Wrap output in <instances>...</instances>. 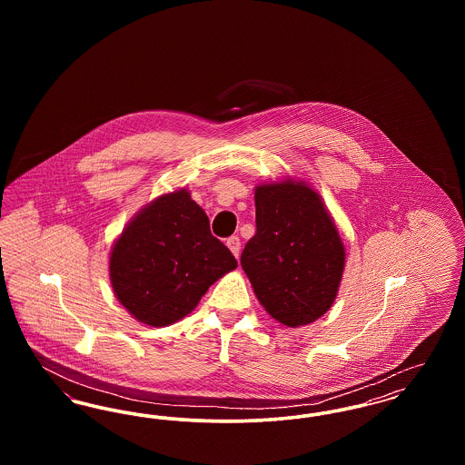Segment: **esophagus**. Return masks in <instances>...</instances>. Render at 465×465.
<instances>
[{"mask_svg":"<svg viewBox=\"0 0 465 465\" xmlns=\"http://www.w3.org/2000/svg\"><path fill=\"white\" fill-rule=\"evenodd\" d=\"M226 245H228V249L233 252V256L239 258V254H241V239H239L237 235H232V237L226 241Z\"/></svg>","mask_w":465,"mask_h":465,"instance_id":"34e87169","label":"esophagus"}]
</instances>
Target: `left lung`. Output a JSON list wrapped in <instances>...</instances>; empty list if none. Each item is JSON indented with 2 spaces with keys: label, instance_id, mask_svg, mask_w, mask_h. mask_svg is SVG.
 Instances as JSON below:
<instances>
[{
  "label": "left lung",
  "instance_id": "8db88e82",
  "mask_svg": "<svg viewBox=\"0 0 465 465\" xmlns=\"http://www.w3.org/2000/svg\"><path fill=\"white\" fill-rule=\"evenodd\" d=\"M256 233L241 256L266 312L288 328L331 309L345 268V247L321 195L305 181L258 184Z\"/></svg>",
  "mask_w": 465,
  "mask_h": 465
}]
</instances>
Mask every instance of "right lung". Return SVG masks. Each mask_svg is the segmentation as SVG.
<instances>
[{
    "mask_svg": "<svg viewBox=\"0 0 465 465\" xmlns=\"http://www.w3.org/2000/svg\"><path fill=\"white\" fill-rule=\"evenodd\" d=\"M237 260L211 233L188 190L143 207L113 243L110 279L118 302L143 324L162 328L197 307Z\"/></svg>",
    "mask_w": 465,
    "mask_h": 465,
    "instance_id": "obj_1",
    "label": "right lung"
}]
</instances>
